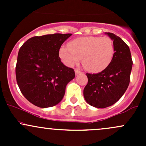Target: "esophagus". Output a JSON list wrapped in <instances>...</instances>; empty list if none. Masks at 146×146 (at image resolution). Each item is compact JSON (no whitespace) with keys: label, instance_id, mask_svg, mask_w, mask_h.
Returning <instances> with one entry per match:
<instances>
[{"label":"esophagus","instance_id":"esophagus-1","mask_svg":"<svg viewBox=\"0 0 146 146\" xmlns=\"http://www.w3.org/2000/svg\"><path fill=\"white\" fill-rule=\"evenodd\" d=\"M75 73H76V75H78L80 74V73H81L82 72L80 71V70H78V69H76V70H75Z\"/></svg>","mask_w":146,"mask_h":146}]
</instances>
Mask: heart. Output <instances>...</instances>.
Masks as SVG:
<instances>
[{
  "label": "heart",
  "mask_w": 146,
  "mask_h": 146,
  "mask_svg": "<svg viewBox=\"0 0 146 146\" xmlns=\"http://www.w3.org/2000/svg\"><path fill=\"white\" fill-rule=\"evenodd\" d=\"M59 54L68 66L78 64L82 58V65L87 70L100 73L112 61L114 46L112 40L107 36H84L71 41L68 46L61 47Z\"/></svg>",
  "instance_id": "obj_1"
}]
</instances>
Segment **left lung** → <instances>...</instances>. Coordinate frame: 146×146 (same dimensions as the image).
Listing matches in <instances>:
<instances>
[{"instance_id": "obj_1", "label": "left lung", "mask_w": 146, "mask_h": 146, "mask_svg": "<svg viewBox=\"0 0 146 146\" xmlns=\"http://www.w3.org/2000/svg\"><path fill=\"white\" fill-rule=\"evenodd\" d=\"M114 55L110 66L96 74L86 73L88 81L83 90L87 102L97 108H105L117 102L129 87L133 61L129 46L110 32Z\"/></svg>"}]
</instances>
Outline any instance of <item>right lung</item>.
I'll return each mask as SVG.
<instances>
[{
  "label": "right lung",
  "mask_w": 146,
  "mask_h": 146,
  "mask_svg": "<svg viewBox=\"0 0 146 146\" xmlns=\"http://www.w3.org/2000/svg\"><path fill=\"white\" fill-rule=\"evenodd\" d=\"M71 34L33 36L20 47L15 67L16 80L28 101L41 108L53 107L63 99L75 71L64 65L59 49Z\"/></svg>",
  "instance_id": "1"
}]
</instances>
